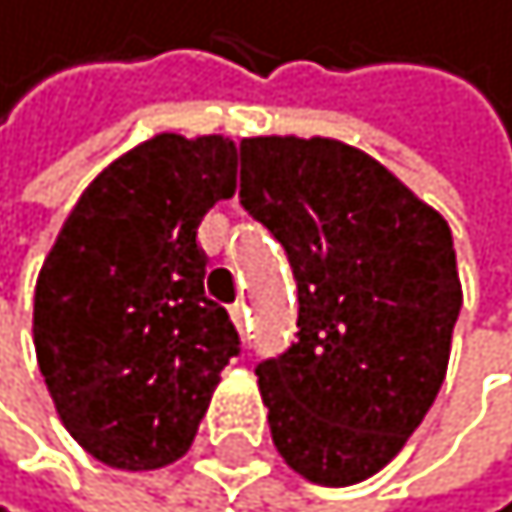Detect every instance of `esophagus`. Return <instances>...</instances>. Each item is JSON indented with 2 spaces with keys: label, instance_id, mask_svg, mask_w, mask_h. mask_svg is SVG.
<instances>
[{
  "label": "esophagus",
  "instance_id": "esophagus-1",
  "mask_svg": "<svg viewBox=\"0 0 512 512\" xmlns=\"http://www.w3.org/2000/svg\"><path fill=\"white\" fill-rule=\"evenodd\" d=\"M232 322L238 326V332H248V329H251V319H248V303H245V300L232 306Z\"/></svg>",
  "mask_w": 512,
  "mask_h": 512
}]
</instances>
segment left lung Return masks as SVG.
<instances>
[{"label":"left lung","mask_w":512,"mask_h":512,"mask_svg":"<svg viewBox=\"0 0 512 512\" xmlns=\"http://www.w3.org/2000/svg\"><path fill=\"white\" fill-rule=\"evenodd\" d=\"M238 203L287 251L296 342L258 387L283 461L348 487L400 452L445 381L461 313L452 229L358 148L245 138Z\"/></svg>","instance_id":"left-lung-1"}]
</instances>
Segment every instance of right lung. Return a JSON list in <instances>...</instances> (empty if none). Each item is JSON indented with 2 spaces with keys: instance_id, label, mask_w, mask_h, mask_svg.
Wrapping results in <instances>:
<instances>
[{
  "instance_id": "1",
  "label": "right lung",
  "mask_w": 512,
  "mask_h": 512,
  "mask_svg": "<svg viewBox=\"0 0 512 512\" xmlns=\"http://www.w3.org/2000/svg\"><path fill=\"white\" fill-rule=\"evenodd\" d=\"M235 144L157 135L86 186L34 287V351L67 432L102 465L186 455L241 351L206 296L203 216L235 193Z\"/></svg>"
}]
</instances>
